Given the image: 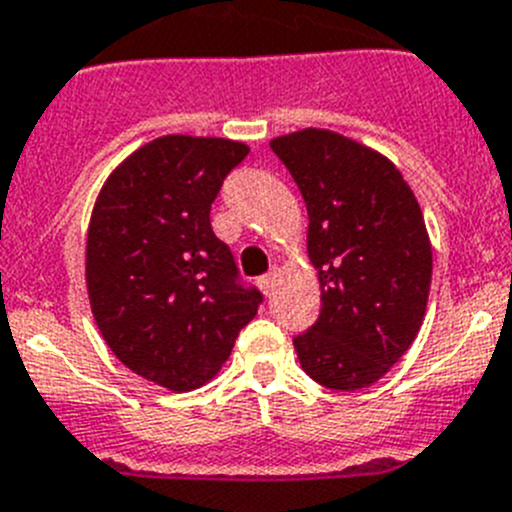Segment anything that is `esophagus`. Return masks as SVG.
<instances>
[{
  "label": "esophagus",
  "instance_id": "1",
  "mask_svg": "<svg viewBox=\"0 0 512 512\" xmlns=\"http://www.w3.org/2000/svg\"><path fill=\"white\" fill-rule=\"evenodd\" d=\"M276 284H279V274H276V271H271V274L261 276V279H259V287H261V292L266 294V297H271V294H274Z\"/></svg>",
  "mask_w": 512,
  "mask_h": 512
}]
</instances>
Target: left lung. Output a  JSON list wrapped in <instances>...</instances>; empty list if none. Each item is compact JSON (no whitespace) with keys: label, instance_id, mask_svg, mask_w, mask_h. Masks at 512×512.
Segmentation results:
<instances>
[{"label":"left lung","instance_id":"8db88e82","mask_svg":"<svg viewBox=\"0 0 512 512\" xmlns=\"http://www.w3.org/2000/svg\"><path fill=\"white\" fill-rule=\"evenodd\" d=\"M307 205L320 317L294 337L332 391L373 386L411 348L431 287V243L409 182L381 152L327 129L271 139Z\"/></svg>","mask_w":512,"mask_h":512}]
</instances>
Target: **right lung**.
I'll list each match as a JSON object with an SVG mask.
<instances>
[{"mask_svg":"<svg viewBox=\"0 0 512 512\" xmlns=\"http://www.w3.org/2000/svg\"><path fill=\"white\" fill-rule=\"evenodd\" d=\"M246 154L243 142L167 134L129 154L93 205V320L126 368L175 393L218 375L264 302L210 225L220 185Z\"/></svg>","mask_w":512,"mask_h":512,"instance_id":"right-lung-1","label":"right lung"}]
</instances>
